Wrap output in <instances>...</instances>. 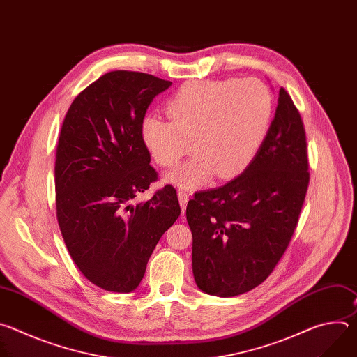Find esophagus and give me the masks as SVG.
<instances>
[{
    "label": "esophagus",
    "mask_w": 357,
    "mask_h": 357,
    "mask_svg": "<svg viewBox=\"0 0 357 357\" xmlns=\"http://www.w3.org/2000/svg\"><path fill=\"white\" fill-rule=\"evenodd\" d=\"M178 197H179V203H181V208H182V212H183L186 209V205H188L189 195L185 190H179L178 192Z\"/></svg>",
    "instance_id": "1"
}]
</instances>
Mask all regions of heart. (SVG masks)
<instances>
[{
    "label": "heart",
    "mask_w": 357,
    "mask_h": 357,
    "mask_svg": "<svg viewBox=\"0 0 357 357\" xmlns=\"http://www.w3.org/2000/svg\"><path fill=\"white\" fill-rule=\"evenodd\" d=\"M167 113L171 121L144 119L142 141L164 168H175L193 148L196 155L169 181L196 188L213 172L231 178L251 162L270 126L273 96L252 77L190 82L169 100Z\"/></svg>",
    "instance_id": "1"
}]
</instances>
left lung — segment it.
I'll return each mask as SVG.
<instances>
[{"label":"left lung","instance_id":"obj_1","mask_svg":"<svg viewBox=\"0 0 357 357\" xmlns=\"http://www.w3.org/2000/svg\"><path fill=\"white\" fill-rule=\"evenodd\" d=\"M308 167L301 114L281 87L274 120L244 172L188 202L193 277L203 292L236 296L267 280L298 225Z\"/></svg>","mask_w":357,"mask_h":357}]
</instances>
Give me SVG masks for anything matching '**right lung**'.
<instances>
[{
	"label": "right lung",
	"instance_id": "1",
	"mask_svg": "<svg viewBox=\"0 0 357 357\" xmlns=\"http://www.w3.org/2000/svg\"><path fill=\"white\" fill-rule=\"evenodd\" d=\"M171 84L148 73L109 72L77 94L62 124L58 223L80 273L106 291L139 285L157 243L181 215L172 185L132 205L158 179L141 126L151 101Z\"/></svg>",
	"mask_w": 357,
	"mask_h": 357
}]
</instances>
